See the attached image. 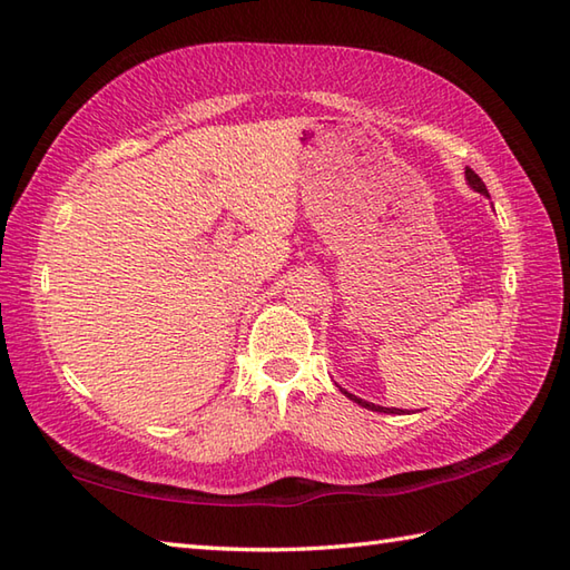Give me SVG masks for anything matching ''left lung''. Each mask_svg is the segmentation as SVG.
<instances>
[{
    "label": "left lung",
    "mask_w": 570,
    "mask_h": 570,
    "mask_svg": "<svg viewBox=\"0 0 570 570\" xmlns=\"http://www.w3.org/2000/svg\"><path fill=\"white\" fill-rule=\"evenodd\" d=\"M465 180H468V185H471L475 193H480V195H485V197H490L488 195V187H485V183L478 178V175L471 170V168H465ZM341 392H344V395L348 397V400H353L356 404H361V407H365V410H373V412H385V414H404L402 410H397V407H381V404H373V402H365V400H361V397H356V395H351V392H346L344 387L341 385H336Z\"/></svg>",
    "instance_id": "1"
}]
</instances>
